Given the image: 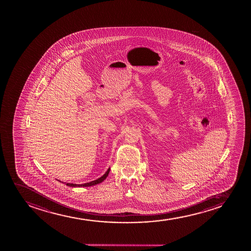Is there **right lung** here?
<instances>
[{"instance_id":"right-lung-1","label":"right lung","mask_w":251,"mask_h":251,"mask_svg":"<svg viewBox=\"0 0 251 251\" xmlns=\"http://www.w3.org/2000/svg\"><path fill=\"white\" fill-rule=\"evenodd\" d=\"M110 168L107 170L106 173H104L103 176L100 177V178L96 179L95 181H92V182H87V183H84V184H74V183H66L67 186H69V187H90V186H94V185L98 184V183H100V182H103L104 179L106 178L107 176H108V174L110 173ZM60 182V181H59ZM65 183V182H64Z\"/></svg>"}]
</instances>
